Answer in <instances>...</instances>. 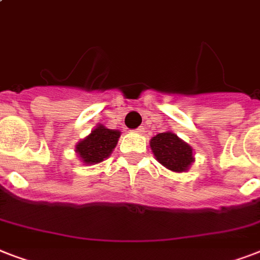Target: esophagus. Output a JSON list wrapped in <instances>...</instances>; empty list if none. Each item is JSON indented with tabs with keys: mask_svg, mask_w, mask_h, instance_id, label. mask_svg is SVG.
<instances>
[{
	"mask_svg": "<svg viewBox=\"0 0 260 260\" xmlns=\"http://www.w3.org/2000/svg\"><path fill=\"white\" fill-rule=\"evenodd\" d=\"M135 132H136V134H143V132H144V128H143V126H139L138 129L135 131Z\"/></svg>",
	"mask_w": 260,
	"mask_h": 260,
	"instance_id": "obj_1",
	"label": "esophagus"
}]
</instances>
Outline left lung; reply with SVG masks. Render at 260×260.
<instances>
[{
  "mask_svg": "<svg viewBox=\"0 0 260 260\" xmlns=\"http://www.w3.org/2000/svg\"><path fill=\"white\" fill-rule=\"evenodd\" d=\"M150 147L155 159L174 173L187 171L194 162L193 148L171 131L154 136L150 140Z\"/></svg>",
  "mask_w": 260,
  "mask_h": 260,
  "instance_id": "8db88e82",
  "label": "left lung"
}]
</instances>
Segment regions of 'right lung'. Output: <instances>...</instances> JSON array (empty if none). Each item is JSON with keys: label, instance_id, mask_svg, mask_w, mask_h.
I'll return each mask as SVG.
<instances>
[{"label": "right lung", "instance_id": "right-lung-1", "mask_svg": "<svg viewBox=\"0 0 260 260\" xmlns=\"http://www.w3.org/2000/svg\"><path fill=\"white\" fill-rule=\"evenodd\" d=\"M120 135L121 132L118 129H109L102 124H98L86 138L81 139L77 143L75 152L85 165L91 166L101 163L113 152Z\"/></svg>", "mask_w": 260, "mask_h": 260}]
</instances>
